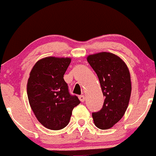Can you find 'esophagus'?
Listing matches in <instances>:
<instances>
[{
    "label": "esophagus",
    "mask_w": 156,
    "mask_h": 156,
    "mask_svg": "<svg viewBox=\"0 0 156 156\" xmlns=\"http://www.w3.org/2000/svg\"><path fill=\"white\" fill-rule=\"evenodd\" d=\"M79 99L80 100V101L83 102L85 101V96L84 95H80L79 96Z\"/></svg>",
    "instance_id": "esophagus-1"
}]
</instances>
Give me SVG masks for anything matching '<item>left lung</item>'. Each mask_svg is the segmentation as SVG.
Segmentation results:
<instances>
[{
  "mask_svg": "<svg viewBox=\"0 0 156 156\" xmlns=\"http://www.w3.org/2000/svg\"><path fill=\"white\" fill-rule=\"evenodd\" d=\"M87 61L97 73L104 96L101 110L92 113L96 127L109 129L124 115L131 93L130 72L119 56L102 52L89 55Z\"/></svg>",
  "mask_w": 156,
  "mask_h": 156,
  "instance_id": "8db88e82",
  "label": "left lung"
}]
</instances>
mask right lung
<instances>
[{
	"label": "right lung",
	"mask_w": 156,
	"mask_h": 156,
	"mask_svg": "<svg viewBox=\"0 0 156 156\" xmlns=\"http://www.w3.org/2000/svg\"><path fill=\"white\" fill-rule=\"evenodd\" d=\"M70 58L46 57L31 69L27 84L30 106L38 121L50 130H60L70 122L72 110L80 101L70 95L64 75Z\"/></svg>",
	"instance_id": "add662e5"
}]
</instances>
